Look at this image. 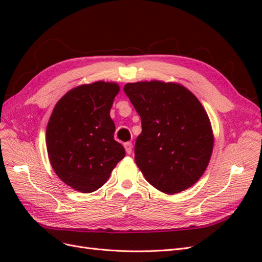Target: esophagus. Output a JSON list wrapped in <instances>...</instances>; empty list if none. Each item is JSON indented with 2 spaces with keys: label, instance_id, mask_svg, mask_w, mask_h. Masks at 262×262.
<instances>
[{
  "label": "esophagus",
  "instance_id": "esophagus-1",
  "mask_svg": "<svg viewBox=\"0 0 262 262\" xmlns=\"http://www.w3.org/2000/svg\"><path fill=\"white\" fill-rule=\"evenodd\" d=\"M132 143L131 142H126V143H124V148H125V152L126 154H131L132 153Z\"/></svg>",
  "mask_w": 262,
  "mask_h": 262
}]
</instances>
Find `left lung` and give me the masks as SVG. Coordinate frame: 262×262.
Segmentation results:
<instances>
[{
  "mask_svg": "<svg viewBox=\"0 0 262 262\" xmlns=\"http://www.w3.org/2000/svg\"><path fill=\"white\" fill-rule=\"evenodd\" d=\"M123 91L141 117L134 160L145 179L167 194L194 185L208 167L214 143L201 102L177 83H128Z\"/></svg>",
  "mask_w": 262,
  "mask_h": 262,
  "instance_id": "8db88e82",
  "label": "left lung"
}]
</instances>
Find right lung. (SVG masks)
Instances as JSON below:
<instances>
[{
	"instance_id": "1",
	"label": "right lung",
	"mask_w": 262,
	"mask_h": 262,
	"mask_svg": "<svg viewBox=\"0 0 262 262\" xmlns=\"http://www.w3.org/2000/svg\"><path fill=\"white\" fill-rule=\"evenodd\" d=\"M120 87L98 81L69 91L47 125L49 161L57 176L77 191H96L125 155L115 141L110 109Z\"/></svg>"
}]
</instances>
